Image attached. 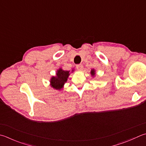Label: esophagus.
Returning <instances> with one entry per match:
<instances>
[{
    "label": "esophagus",
    "mask_w": 146,
    "mask_h": 146,
    "mask_svg": "<svg viewBox=\"0 0 146 146\" xmlns=\"http://www.w3.org/2000/svg\"><path fill=\"white\" fill-rule=\"evenodd\" d=\"M76 68L79 71H81L82 69H83V65L82 64H79V65H76Z\"/></svg>",
    "instance_id": "1"
}]
</instances>
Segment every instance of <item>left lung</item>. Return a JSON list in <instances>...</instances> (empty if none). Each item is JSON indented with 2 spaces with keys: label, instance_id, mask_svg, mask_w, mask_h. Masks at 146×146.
Returning <instances> with one entry per match:
<instances>
[{
  "label": "left lung",
  "instance_id": "left-lung-1",
  "mask_svg": "<svg viewBox=\"0 0 146 146\" xmlns=\"http://www.w3.org/2000/svg\"><path fill=\"white\" fill-rule=\"evenodd\" d=\"M91 75H92V76H95V70L94 69H92V70H91Z\"/></svg>",
  "mask_w": 146,
  "mask_h": 146
}]
</instances>
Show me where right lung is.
I'll use <instances>...</instances> for the list:
<instances>
[{
  "mask_svg": "<svg viewBox=\"0 0 146 146\" xmlns=\"http://www.w3.org/2000/svg\"><path fill=\"white\" fill-rule=\"evenodd\" d=\"M74 70H72V72ZM70 75V71L64 70L62 68L57 70L56 76H53L51 78L50 84L55 90H61L64 84L67 81V78Z\"/></svg>",
  "mask_w": 146,
  "mask_h": 146,
  "instance_id": "1",
  "label": "right lung"
}]
</instances>
